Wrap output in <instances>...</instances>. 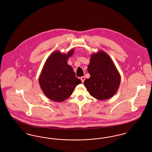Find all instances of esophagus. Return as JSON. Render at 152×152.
Listing matches in <instances>:
<instances>
[{
	"label": "esophagus",
	"instance_id": "esophagus-1",
	"mask_svg": "<svg viewBox=\"0 0 152 152\" xmlns=\"http://www.w3.org/2000/svg\"><path fill=\"white\" fill-rule=\"evenodd\" d=\"M85 79H86V77H85L84 76H83V77H81V80L82 83H84V81Z\"/></svg>",
	"mask_w": 152,
	"mask_h": 152
}]
</instances>
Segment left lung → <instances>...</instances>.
<instances>
[{"instance_id":"obj_1","label":"left lung","mask_w":152,"mask_h":152,"mask_svg":"<svg viewBox=\"0 0 152 152\" xmlns=\"http://www.w3.org/2000/svg\"><path fill=\"white\" fill-rule=\"evenodd\" d=\"M88 72L90 77L84 82L89 94L99 100H105L116 94L121 76L108 55L102 50L91 54Z\"/></svg>"}]
</instances>
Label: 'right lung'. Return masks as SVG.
Segmentation results:
<instances>
[{"label":"right lung","mask_w":152,"mask_h":152,"mask_svg":"<svg viewBox=\"0 0 152 152\" xmlns=\"http://www.w3.org/2000/svg\"><path fill=\"white\" fill-rule=\"evenodd\" d=\"M74 51L71 49L67 53H63L55 51L44 63L39 83L44 94L52 101L66 100L72 94L75 88L81 83L75 76L72 67L67 64V60Z\"/></svg>","instance_id":"add662e5"}]
</instances>
